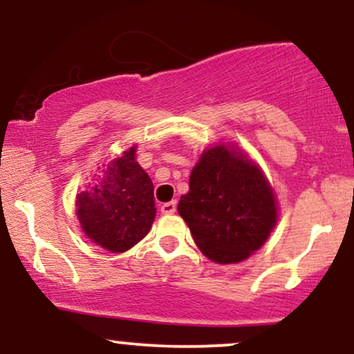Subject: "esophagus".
I'll return each instance as SVG.
<instances>
[{
    "instance_id": "34e87169",
    "label": "esophagus",
    "mask_w": 354,
    "mask_h": 354,
    "mask_svg": "<svg viewBox=\"0 0 354 354\" xmlns=\"http://www.w3.org/2000/svg\"><path fill=\"white\" fill-rule=\"evenodd\" d=\"M176 211V201H168L161 205V213L163 214H173Z\"/></svg>"
}]
</instances>
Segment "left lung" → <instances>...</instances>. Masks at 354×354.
I'll list each match as a JSON object with an SVG mask.
<instances>
[{
  "mask_svg": "<svg viewBox=\"0 0 354 354\" xmlns=\"http://www.w3.org/2000/svg\"><path fill=\"white\" fill-rule=\"evenodd\" d=\"M178 213L206 258L219 265L259 250L278 219L274 191L261 169L233 146L203 151Z\"/></svg>",
  "mask_w": 354,
  "mask_h": 354,
  "instance_id": "1",
  "label": "left lung"
}]
</instances>
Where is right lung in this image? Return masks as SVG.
<instances>
[{
  "mask_svg": "<svg viewBox=\"0 0 354 354\" xmlns=\"http://www.w3.org/2000/svg\"><path fill=\"white\" fill-rule=\"evenodd\" d=\"M136 146L103 165L98 180L76 196V216L93 243L123 253L140 243L156 216L153 181L135 160Z\"/></svg>",
  "mask_w": 354,
  "mask_h": 354,
  "instance_id": "right-lung-1",
  "label": "right lung"
}]
</instances>
